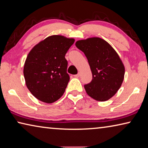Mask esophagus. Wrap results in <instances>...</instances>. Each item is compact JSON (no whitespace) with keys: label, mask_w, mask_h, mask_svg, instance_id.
<instances>
[{"label":"esophagus","mask_w":148,"mask_h":148,"mask_svg":"<svg viewBox=\"0 0 148 148\" xmlns=\"http://www.w3.org/2000/svg\"><path fill=\"white\" fill-rule=\"evenodd\" d=\"M74 77H80V73H77V75H75Z\"/></svg>","instance_id":"34e87169"}]
</instances>
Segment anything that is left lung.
I'll list each match as a JSON object with an SVG mask.
<instances>
[{
  "instance_id": "obj_1",
  "label": "left lung",
  "mask_w": 148,
  "mask_h": 148,
  "mask_svg": "<svg viewBox=\"0 0 148 148\" xmlns=\"http://www.w3.org/2000/svg\"><path fill=\"white\" fill-rule=\"evenodd\" d=\"M75 45L84 53L92 71V81L84 84L87 94L99 101L110 99L120 89L125 74L117 53L99 38L77 41Z\"/></svg>"
}]
</instances>
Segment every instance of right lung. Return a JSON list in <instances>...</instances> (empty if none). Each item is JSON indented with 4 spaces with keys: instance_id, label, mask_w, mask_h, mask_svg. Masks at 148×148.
Listing matches in <instances>:
<instances>
[{
    "instance_id": "right-lung-1",
    "label": "right lung",
    "mask_w": 148,
    "mask_h": 148,
    "mask_svg": "<svg viewBox=\"0 0 148 148\" xmlns=\"http://www.w3.org/2000/svg\"><path fill=\"white\" fill-rule=\"evenodd\" d=\"M74 41L62 36H49L28 54L23 73L28 89L38 99L52 103L64 94L69 81L65 55Z\"/></svg>"
}]
</instances>
